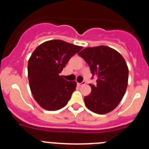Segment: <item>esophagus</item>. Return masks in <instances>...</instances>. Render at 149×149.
<instances>
[{"mask_svg":"<svg viewBox=\"0 0 149 149\" xmlns=\"http://www.w3.org/2000/svg\"><path fill=\"white\" fill-rule=\"evenodd\" d=\"M85 84H86V83L84 82V81H83L82 83H77V86H79V87H80V86H84V85H85Z\"/></svg>","mask_w":149,"mask_h":149,"instance_id":"obj_1","label":"esophagus"}]
</instances>
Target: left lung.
<instances>
[{
    "label": "left lung",
    "mask_w": 149,
    "mask_h": 149,
    "mask_svg": "<svg viewBox=\"0 0 149 149\" xmlns=\"http://www.w3.org/2000/svg\"><path fill=\"white\" fill-rule=\"evenodd\" d=\"M77 54L88 63L96 84H89L91 93L84 97L86 107L98 114L113 110L125 93L128 68L120 54L107 46L86 48Z\"/></svg>",
    "instance_id": "8db88e82"
}]
</instances>
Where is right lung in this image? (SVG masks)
Wrapping results in <instances>:
<instances>
[{
	"mask_svg": "<svg viewBox=\"0 0 149 149\" xmlns=\"http://www.w3.org/2000/svg\"><path fill=\"white\" fill-rule=\"evenodd\" d=\"M83 47L60 39L39 45L28 60L30 88L34 99L42 108H63L75 90V81H68L60 75L66 63Z\"/></svg>",
	"mask_w": 149,
	"mask_h": 149,
	"instance_id": "1",
	"label": "right lung"
}]
</instances>
